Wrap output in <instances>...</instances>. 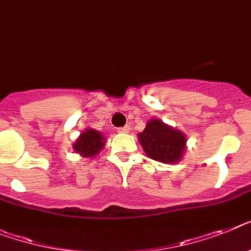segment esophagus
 <instances>
[{"label":"esophagus","instance_id":"obj_1","mask_svg":"<svg viewBox=\"0 0 251 251\" xmlns=\"http://www.w3.org/2000/svg\"><path fill=\"white\" fill-rule=\"evenodd\" d=\"M119 132H121V134H127V132H130V126L126 125L124 127H120Z\"/></svg>","mask_w":251,"mask_h":251}]
</instances>
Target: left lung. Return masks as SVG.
Wrapping results in <instances>:
<instances>
[{
  "instance_id": "8db88e82",
  "label": "left lung",
  "mask_w": 251,
  "mask_h": 251,
  "mask_svg": "<svg viewBox=\"0 0 251 251\" xmlns=\"http://www.w3.org/2000/svg\"><path fill=\"white\" fill-rule=\"evenodd\" d=\"M138 140L149 158L167 165L180 162L186 151V135L159 119L149 120Z\"/></svg>"
}]
</instances>
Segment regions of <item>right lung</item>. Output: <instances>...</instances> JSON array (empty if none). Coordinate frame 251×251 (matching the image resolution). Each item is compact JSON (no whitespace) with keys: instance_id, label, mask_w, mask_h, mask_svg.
Segmentation results:
<instances>
[{"instance_id":"1","label":"right lung","mask_w":251,"mask_h":251,"mask_svg":"<svg viewBox=\"0 0 251 251\" xmlns=\"http://www.w3.org/2000/svg\"><path fill=\"white\" fill-rule=\"evenodd\" d=\"M106 143L107 139L103 136L102 132L88 127L80 134L76 142L74 143L73 149L81 157L93 158L104 148Z\"/></svg>"}]
</instances>
